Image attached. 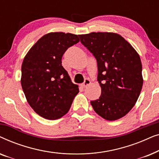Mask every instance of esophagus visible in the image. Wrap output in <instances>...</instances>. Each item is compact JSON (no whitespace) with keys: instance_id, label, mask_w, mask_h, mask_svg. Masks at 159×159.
I'll return each instance as SVG.
<instances>
[{"instance_id":"1","label":"esophagus","mask_w":159,"mask_h":159,"mask_svg":"<svg viewBox=\"0 0 159 159\" xmlns=\"http://www.w3.org/2000/svg\"><path fill=\"white\" fill-rule=\"evenodd\" d=\"M90 83H91V82H90V80H89V79H85V80H84V82L81 84V86L82 87V88H87V87H88Z\"/></svg>"}]
</instances>
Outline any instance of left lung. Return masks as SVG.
I'll use <instances>...</instances> for the list:
<instances>
[{"mask_svg": "<svg viewBox=\"0 0 159 159\" xmlns=\"http://www.w3.org/2000/svg\"><path fill=\"white\" fill-rule=\"evenodd\" d=\"M79 37L97 60L101 95L90 102L93 109L108 121L125 116L135 105L142 90L140 56L117 33L91 32Z\"/></svg>", "mask_w": 159, "mask_h": 159, "instance_id": "8db88e82", "label": "left lung"}]
</instances>
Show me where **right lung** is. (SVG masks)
I'll use <instances>...</instances> for the list:
<instances>
[{"mask_svg": "<svg viewBox=\"0 0 159 159\" xmlns=\"http://www.w3.org/2000/svg\"><path fill=\"white\" fill-rule=\"evenodd\" d=\"M80 42L77 34L50 32L37 41L21 65V84L26 99L43 118L55 120L64 116L79 93L61 65L69 47Z\"/></svg>", "mask_w": 159, "mask_h": 159, "instance_id": "right-lung-1", "label": "right lung"}]
</instances>
